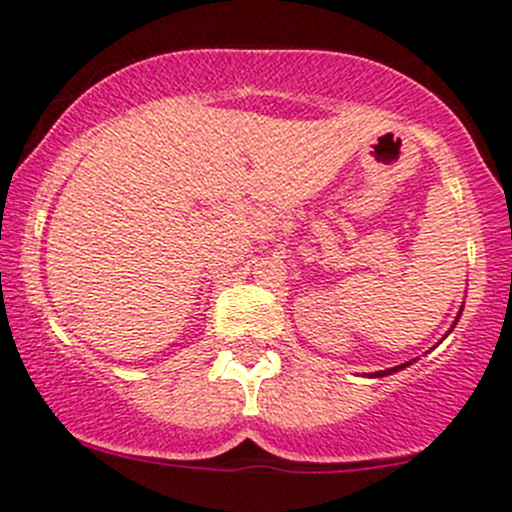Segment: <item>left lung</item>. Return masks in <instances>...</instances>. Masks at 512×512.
<instances>
[{
    "label": "left lung",
    "mask_w": 512,
    "mask_h": 512,
    "mask_svg": "<svg viewBox=\"0 0 512 512\" xmlns=\"http://www.w3.org/2000/svg\"><path fill=\"white\" fill-rule=\"evenodd\" d=\"M458 317H461V314H458ZM456 322H458V319H456ZM406 366H409V364L394 366V369H386V371H376V374H371V376H389V374H394V371H399V369H406Z\"/></svg>",
    "instance_id": "1"
}]
</instances>
